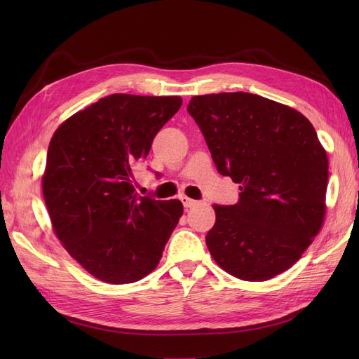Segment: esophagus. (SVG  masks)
Masks as SVG:
<instances>
[{"label": "esophagus", "mask_w": 359, "mask_h": 359, "mask_svg": "<svg viewBox=\"0 0 359 359\" xmlns=\"http://www.w3.org/2000/svg\"><path fill=\"white\" fill-rule=\"evenodd\" d=\"M181 201H182V205L186 206V208L189 210V208H193V206H196V205H199V201H194V199H190V198H187V196H182L181 198Z\"/></svg>", "instance_id": "obj_1"}]
</instances>
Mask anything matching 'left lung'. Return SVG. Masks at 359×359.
Wrapping results in <instances>:
<instances>
[{"label":"left lung","instance_id":"obj_1","mask_svg":"<svg viewBox=\"0 0 359 359\" xmlns=\"http://www.w3.org/2000/svg\"><path fill=\"white\" fill-rule=\"evenodd\" d=\"M215 168L240 184L235 205H214L206 233L212 259L245 281L289 269L320 231L328 157L309 119L292 107L250 93L193 97Z\"/></svg>","mask_w":359,"mask_h":359}]
</instances>
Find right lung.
I'll use <instances>...</instances> for the list:
<instances>
[{"label": "right lung", "mask_w": 359, "mask_h": 359, "mask_svg": "<svg viewBox=\"0 0 359 359\" xmlns=\"http://www.w3.org/2000/svg\"><path fill=\"white\" fill-rule=\"evenodd\" d=\"M181 104L178 95L111 94L50 139L41 186L53 232L104 283H135L154 271L182 215L180 201L142 198L133 184V168Z\"/></svg>", "instance_id": "obj_1"}]
</instances>
